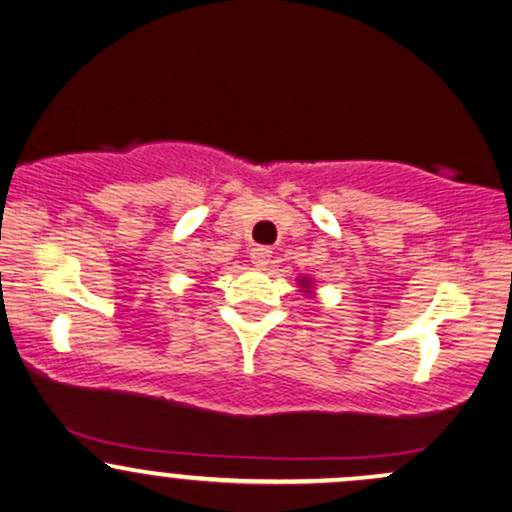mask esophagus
<instances>
[{
	"label": "esophagus",
	"instance_id": "obj_1",
	"mask_svg": "<svg viewBox=\"0 0 512 512\" xmlns=\"http://www.w3.org/2000/svg\"><path fill=\"white\" fill-rule=\"evenodd\" d=\"M250 260L257 269H264L269 264V260H272V248H267V245H257V248L250 250Z\"/></svg>",
	"mask_w": 512,
	"mask_h": 512
}]
</instances>
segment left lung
<instances>
[{"label": "left lung", "mask_w": 512, "mask_h": 512, "mask_svg": "<svg viewBox=\"0 0 512 512\" xmlns=\"http://www.w3.org/2000/svg\"><path fill=\"white\" fill-rule=\"evenodd\" d=\"M301 284H303L301 289H310V284H308V281H305V279H301Z\"/></svg>", "instance_id": "left-lung-1"}]
</instances>
